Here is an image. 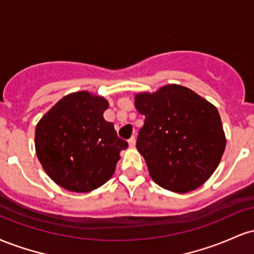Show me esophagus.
<instances>
[{"label": "esophagus", "instance_id": "34e87169", "mask_svg": "<svg viewBox=\"0 0 254 254\" xmlns=\"http://www.w3.org/2000/svg\"><path fill=\"white\" fill-rule=\"evenodd\" d=\"M135 144H136V137L132 136V137H131V138L129 139V145H130L131 148H133V147H135Z\"/></svg>", "mask_w": 254, "mask_h": 254}]
</instances>
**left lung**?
Here are the masks:
<instances>
[{"instance_id":"obj_1","label":"left lung","mask_w":254,"mask_h":254,"mask_svg":"<svg viewBox=\"0 0 254 254\" xmlns=\"http://www.w3.org/2000/svg\"><path fill=\"white\" fill-rule=\"evenodd\" d=\"M135 107L145 117L136 147L151 179L177 193L202 186L217 168L226 148L216 107L192 89L174 83L153 93H137Z\"/></svg>"}]
</instances>
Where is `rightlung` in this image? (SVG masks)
Wrapping results in <instances>:
<instances>
[{
  "instance_id": "obj_1",
  "label": "right lung",
  "mask_w": 254,
  "mask_h": 254,
  "mask_svg": "<svg viewBox=\"0 0 254 254\" xmlns=\"http://www.w3.org/2000/svg\"><path fill=\"white\" fill-rule=\"evenodd\" d=\"M109 101L87 90L70 93L40 118L34 144L44 171L61 188L86 193L104 185L127 143L104 119Z\"/></svg>"
}]
</instances>
